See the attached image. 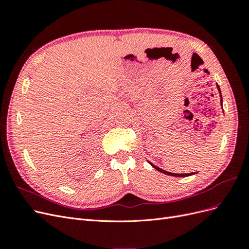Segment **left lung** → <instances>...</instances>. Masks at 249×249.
<instances>
[{
    "label": "left lung",
    "instance_id": "1",
    "mask_svg": "<svg viewBox=\"0 0 249 249\" xmlns=\"http://www.w3.org/2000/svg\"><path fill=\"white\" fill-rule=\"evenodd\" d=\"M217 88H218V91H219V93H220V102H221V106H222V95H221V91H220V88H219V85L217 84ZM150 163V162H149ZM150 165H152V166L155 168V169H157L158 171H160V172H162V173H165V175H167V176H172V177H178V178H185V177H189V176H192V175H194V173H196V172H192V173H172V172H168V171H166V170H163V169H161V168H159V167H157L156 165H154V164H152L150 163Z\"/></svg>",
    "mask_w": 249,
    "mask_h": 249
}]
</instances>
